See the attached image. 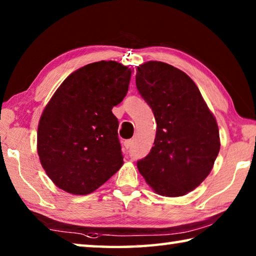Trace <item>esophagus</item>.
<instances>
[{
  "mask_svg": "<svg viewBox=\"0 0 256 256\" xmlns=\"http://www.w3.org/2000/svg\"><path fill=\"white\" fill-rule=\"evenodd\" d=\"M132 144H133V140L132 138H130V140H125L124 142H123V146H124V148L125 149H130L132 146Z\"/></svg>",
  "mask_w": 256,
  "mask_h": 256,
  "instance_id": "esophagus-1",
  "label": "esophagus"
}]
</instances>
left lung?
<instances>
[{"mask_svg": "<svg viewBox=\"0 0 256 256\" xmlns=\"http://www.w3.org/2000/svg\"><path fill=\"white\" fill-rule=\"evenodd\" d=\"M136 84L157 122L154 146L138 170L160 196H185L206 180L219 154L214 116L193 80L170 64L138 66Z\"/></svg>", "mask_w": 256, "mask_h": 256, "instance_id": "8db88e82", "label": "left lung"}]
</instances>
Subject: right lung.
I'll use <instances>...</instances> for the list:
<instances>
[{"mask_svg":"<svg viewBox=\"0 0 256 256\" xmlns=\"http://www.w3.org/2000/svg\"><path fill=\"white\" fill-rule=\"evenodd\" d=\"M131 70L115 60L88 64L68 76L38 125L42 166L56 186L86 196L123 164L112 107L126 96Z\"/></svg>","mask_w":256,"mask_h":256,"instance_id":"obj_1","label":"right lung"}]
</instances>
